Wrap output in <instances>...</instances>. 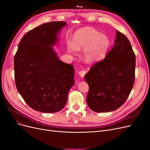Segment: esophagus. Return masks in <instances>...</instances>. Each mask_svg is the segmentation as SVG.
Listing matches in <instances>:
<instances>
[{
	"mask_svg": "<svg viewBox=\"0 0 150 150\" xmlns=\"http://www.w3.org/2000/svg\"><path fill=\"white\" fill-rule=\"evenodd\" d=\"M79 75L82 77V78H83V77L84 76V75L86 74V70H82V71H80L79 72Z\"/></svg>",
	"mask_w": 150,
	"mask_h": 150,
	"instance_id": "obj_1",
	"label": "esophagus"
}]
</instances>
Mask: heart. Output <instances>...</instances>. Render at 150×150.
I'll return each mask as SVG.
<instances>
[{"mask_svg":"<svg viewBox=\"0 0 150 150\" xmlns=\"http://www.w3.org/2000/svg\"><path fill=\"white\" fill-rule=\"evenodd\" d=\"M110 40L106 35L94 28L87 27L77 30L74 35V42L67 43L69 52L76 54L83 50L84 59L89 62L98 61L106 55L110 47Z\"/></svg>","mask_w":150,"mask_h":150,"instance_id":"1","label":"heart"}]
</instances>
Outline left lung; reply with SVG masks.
<instances>
[{
	"instance_id": "8db88e82",
	"label": "left lung",
	"mask_w": 150,
	"mask_h": 150,
	"mask_svg": "<svg viewBox=\"0 0 150 150\" xmlns=\"http://www.w3.org/2000/svg\"><path fill=\"white\" fill-rule=\"evenodd\" d=\"M135 57L128 39L116 30L114 47L84 76L89 85L86 101L91 110L110 112L125 103L134 83Z\"/></svg>"
}]
</instances>
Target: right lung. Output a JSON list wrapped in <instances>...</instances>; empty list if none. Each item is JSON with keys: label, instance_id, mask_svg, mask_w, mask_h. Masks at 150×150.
<instances>
[{"label": "right lung", "instance_id": "right-lung-1", "mask_svg": "<svg viewBox=\"0 0 150 150\" xmlns=\"http://www.w3.org/2000/svg\"><path fill=\"white\" fill-rule=\"evenodd\" d=\"M66 22L44 23L28 32L14 56L18 92L28 106L42 112H56L66 105L74 84V66L59 59L52 46Z\"/></svg>", "mask_w": 150, "mask_h": 150}]
</instances>
